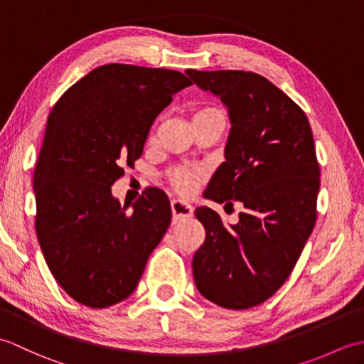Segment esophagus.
I'll return each mask as SVG.
<instances>
[{"label":"esophagus","mask_w":364,"mask_h":364,"mask_svg":"<svg viewBox=\"0 0 364 364\" xmlns=\"http://www.w3.org/2000/svg\"><path fill=\"white\" fill-rule=\"evenodd\" d=\"M170 206H172V214H173L175 220L191 218V215L194 214V208H192V205L188 203L186 200L173 198L172 203H170Z\"/></svg>","instance_id":"obj_1"}]
</instances>
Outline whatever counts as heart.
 Masks as SVG:
<instances>
[{
	"mask_svg": "<svg viewBox=\"0 0 364 364\" xmlns=\"http://www.w3.org/2000/svg\"><path fill=\"white\" fill-rule=\"evenodd\" d=\"M214 112H219V111L205 109V111H198L196 115H205V114H214ZM170 180H172V184L178 191L183 192V194H188V192L194 189L196 175L189 172V170H176V172L172 173V178H170Z\"/></svg>",
	"mask_w": 364,
	"mask_h": 364,
	"instance_id": "b5f03b06",
	"label": "heart"
}]
</instances>
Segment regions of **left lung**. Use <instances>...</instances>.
Returning a JSON list of instances; mask_svg holds the SVG:
<instances>
[{
	"instance_id": "obj_1",
	"label": "left lung",
	"mask_w": 364,
	"mask_h": 364,
	"mask_svg": "<svg viewBox=\"0 0 364 364\" xmlns=\"http://www.w3.org/2000/svg\"><path fill=\"white\" fill-rule=\"evenodd\" d=\"M186 73L220 98L231 123L225 161L203 196L245 208L235 225H225L211 208L196 210L206 231L192 259L196 286L215 305L247 310L286 282L314 228L321 172L311 127L305 112L264 76Z\"/></svg>"
}]
</instances>
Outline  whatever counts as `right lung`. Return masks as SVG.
Returning a JSON list of instances; mask_svg holds the SVG:
<instances>
[{
    "label": "right lung",
    "instance_id": "1",
    "mask_svg": "<svg viewBox=\"0 0 364 364\" xmlns=\"http://www.w3.org/2000/svg\"><path fill=\"white\" fill-rule=\"evenodd\" d=\"M180 72L107 64L58 100L34 170L36 231L53 277L80 304L106 308L134 292L172 220L150 188L127 213L111 186L141 158L150 128L191 86Z\"/></svg>",
    "mask_w": 364,
    "mask_h": 364
}]
</instances>
